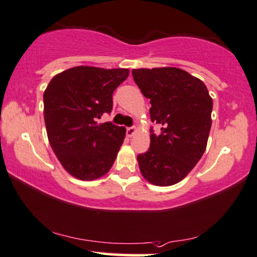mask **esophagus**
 I'll return each mask as SVG.
<instances>
[{"mask_svg":"<svg viewBox=\"0 0 257 257\" xmlns=\"http://www.w3.org/2000/svg\"><path fill=\"white\" fill-rule=\"evenodd\" d=\"M135 133H137V128H134V126H131V128H126V137H128V138L134 137Z\"/></svg>","mask_w":257,"mask_h":257,"instance_id":"esophagus-1","label":"esophagus"}]
</instances>
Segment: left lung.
Returning <instances> with one entry per match:
<instances>
[{"mask_svg": "<svg viewBox=\"0 0 257 257\" xmlns=\"http://www.w3.org/2000/svg\"><path fill=\"white\" fill-rule=\"evenodd\" d=\"M132 73L150 99L151 119L162 125L160 135L151 134L150 150L138 156L139 168L151 184L170 187L187 177L205 153L213 100L203 81L179 68Z\"/></svg>", "mask_w": 257, "mask_h": 257, "instance_id": "1", "label": "left lung"}]
</instances>
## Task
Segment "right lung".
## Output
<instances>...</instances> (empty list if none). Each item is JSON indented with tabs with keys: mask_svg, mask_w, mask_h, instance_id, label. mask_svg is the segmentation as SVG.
<instances>
[{
	"mask_svg": "<svg viewBox=\"0 0 257 257\" xmlns=\"http://www.w3.org/2000/svg\"><path fill=\"white\" fill-rule=\"evenodd\" d=\"M129 69L79 66L58 73L44 91L50 146L69 175L93 181L106 175L125 138L124 126L98 123L112 110V93Z\"/></svg>",
	"mask_w": 257,
	"mask_h": 257,
	"instance_id": "right-lung-1",
	"label": "right lung"
}]
</instances>
